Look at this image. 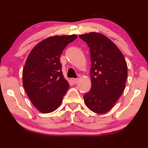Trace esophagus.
Masks as SVG:
<instances>
[{
    "mask_svg": "<svg viewBox=\"0 0 148 148\" xmlns=\"http://www.w3.org/2000/svg\"><path fill=\"white\" fill-rule=\"evenodd\" d=\"M71 81L74 84H76L79 81V79H71Z\"/></svg>",
    "mask_w": 148,
    "mask_h": 148,
    "instance_id": "esophagus-1",
    "label": "esophagus"
}]
</instances>
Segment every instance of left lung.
<instances>
[{
    "label": "left lung",
    "mask_w": 148,
    "mask_h": 148,
    "mask_svg": "<svg viewBox=\"0 0 148 148\" xmlns=\"http://www.w3.org/2000/svg\"><path fill=\"white\" fill-rule=\"evenodd\" d=\"M91 58V89L84 95L86 106L98 114L106 113L115 106L125 90L127 64L118 47L103 34H83Z\"/></svg>",
    "instance_id": "1"
}]
</instances>
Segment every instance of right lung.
Returning a JSON list of instances; mask_svg holds the SVG:
<instances>
[{
	"mask_svg": "<svg viewBox=\"0 0 148 148\" xmlns=\"http://www.w3.org/2000/svg\"><path fill=\"white\" fill-rule=\"evenodd\" d=\"M76 35H54L34 47L23 69V86L34 106L42 113L56 111L69 89L64 78L60 56Z\"/></svg>",
	"mask_w": 148,
	"mask_h": 148,
	"instance_id": "obj_1",
	"label": "right lung"
}]
</instances>
